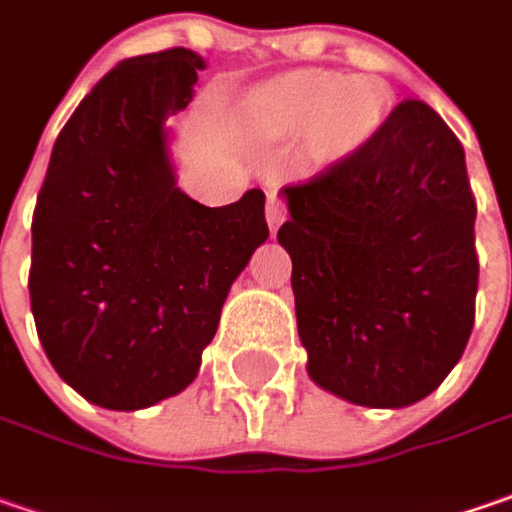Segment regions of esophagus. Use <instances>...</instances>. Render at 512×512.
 Instances as JSON below:
<instances>
[{"mask_svg":"<svg viewBox=\"0 0 512 512\" xmlns=\"http://www.w3.org/2000/svg\"><path fill=\"white\" fill-rule=\"evenodd\" d=\"M283 217H286V206L280 203L278 197H269V203H266V223H269V232H278Z\"/></svg>","mask_w":512,"mask_h":512,"instance_id":"34e87169","label":"esophagus"}]
</instances>
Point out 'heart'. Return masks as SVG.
<instances>
[{"instance_id":"1","label":"heart","mask_w":512,"mask_h":512,"mask_svg":"<svg viewBox=\"0 0 512 512\" xmlns=\"http://www.w3.org/2000/svg\"><path fill=\"white\" fill-rule=\"evenodd\" d=\"M263 111L283 131H312L326 151H346L364 143L384 120V100L367 82L338 74L289 79L266 94Z\"/></svg>"}]
</instances>
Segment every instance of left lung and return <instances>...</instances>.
<instances>
[{
	"label": "left lung",
	"instance_id": "obj_1",
	"mask_svg": "<svg viewBox=\"0 0 512 512\" xmlns=\"http://www.w3.org/2000/svg\"><path fill=\"white\" fill-rule=\"evenodd\" d=\"M280 194L309 378L375 410L427 398L476 321V200L456 134L404 100L361 148Z\"/></svg>",
	"mask_w": 512,
	"mask_h": 512
}]
</instances>
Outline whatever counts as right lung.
<instances>
[{"label":"right lung","mask_w":512,"mask_h":512,"mask_svg":"<svg viewBox=\"0 0 512 512\" xmlns=\"http://www.w3.org/2000/svg\"><path fill=\"white\" fill-rule=\"evenodd\" d=\"M203 56H134L94 85L56 137L34 212L31 312L48 361L105 410L189 387L234 278L266 243V194L209 209L177 186L168 117Z\"/></svg>","instance_id":"obj_1"}]
</instances>
